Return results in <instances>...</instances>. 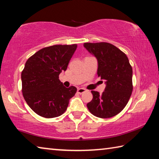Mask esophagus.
<instances>
[{
    "label": "esophagus",
    "instance_id": "1",
    "mask_svg": "<svg viewBox=\"0 0 159 159\" xmlns=\"http://www.w3.org/2000/svg\"><path fill=\"white\" fill-rule=\"evenodd\" d=\"M86 92V89L84 88H78L77 89V93H82Z\"/></svg>",
    "mask_w": 159,
    "mask_h": 159
}]
</instances>
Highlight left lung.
Here are the masks:
<instances>
[{"label":"left lung","mask_w":159,"mask_h":159,"mask_svg":"<svg viewBox=\"0 0 159 159\" xmlns=\"http://www.w3.org/2000/svg\"><path fill=\"white\" fill-rule=\"evenodd\" d=\"M84 46L97 58L98 76L106 81L105 90L101 94L92 91L93 98L87 103V108L98 118H111L123 110L131 97L132 66L125 54L113 44L84 43Z\"/></svg>","instance_id":"8db88e82"}]
</instances>
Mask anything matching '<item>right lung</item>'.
I'll use <instances>...</instances> for the list:
<instances>
[{"label": "right lung", "instance_id": "obj_1", "mask_svg": "<svg viewBox=\"0 0 159 159\" xmlns=\"http://www.w3.org/2000/svg\"><path fill=\"white\" fill-rule=\"evenodd\" d=\"M77 47V44L48 46L26 62L21 74L22 94L28 106L39 116L56 118L67 110L77 88L64 87L59 75L67 70Z\"/></svg>", "mask_w": 159, "mask_h": 159}]
</instances>
